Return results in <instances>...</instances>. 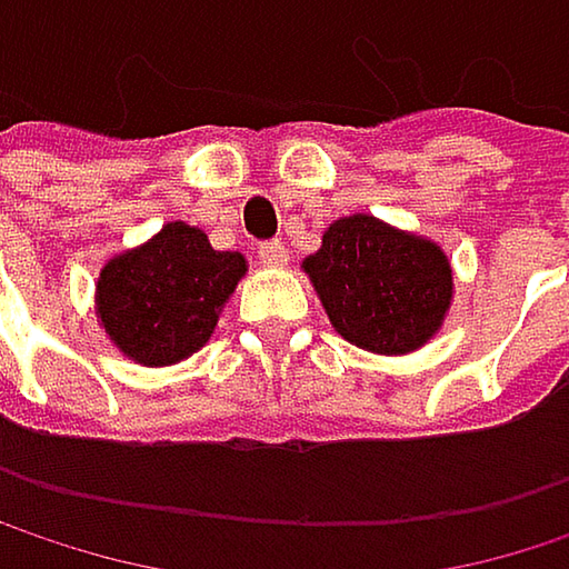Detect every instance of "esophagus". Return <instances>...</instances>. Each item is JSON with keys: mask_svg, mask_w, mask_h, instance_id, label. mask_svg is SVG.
I'll list each match as a JSON object with an SVG mask.
<instances>
[{"mask_svg": "<svg viewBox=\"0 0 569 569\" xmlns=\"http://www.w3.org/2000/svg\"><path fill=\"white\" fill-rule=\"evenodd\" d=\"M260 263L263 267H286L289 263V253L280 240H270V243H260Z\"/></svg>", "mask_w": 569, "mask_h": 569, "instance_id": "esophagus-1", "label": "esophagus"}]
</instances>
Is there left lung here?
I'll return each instance as SVG.
<instances>
[{
	"instance_id": "1",
	"label": "left lung",
	"mask_w": 569,
	"mask_h": 569,
	"mask_svg": "<svg viewBox=\"0 0 569 569\" xmlns=\"http://www.w3.org/2000/svg\"><path fill=\"white\" fill-rule=\"evenodd\" d=\"M332 329L376 356H408L445 326L455 299L448 253L372 213H349L322 230L302 260Z\"/></svg>"
}]
</instances>
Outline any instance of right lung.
<instances>
[{
    "mask_svg": "<svg viewBox=\"0 0 569 569\" xmlns=\"http://www.w3.org/2000/svg\"><path fill=\"white\" fill-rule=\"evenodd\" d=\"M247 277V257L213 250L200 227L164 223L148 243L111 257L94 283V312L114 349L148 369L203 349Z\"/></svg>",
    "mask_w": 569,
    "mask_h": 569,
    "instance_id": "obj_1",
    "label": "right lung"
}]
</instances>
